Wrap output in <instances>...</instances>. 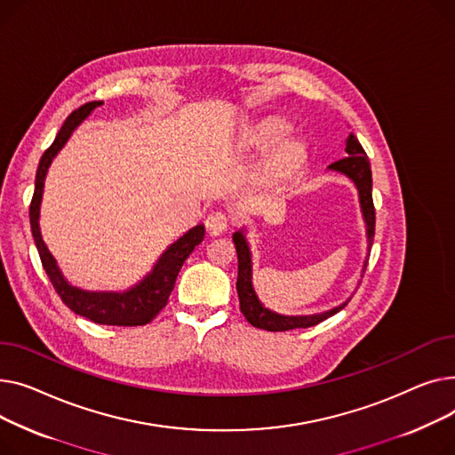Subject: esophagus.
I'll list each match as a JSON object with an SVG mask.
<instances>
[{"mask_svg":"<svg viewBox=\"0 0 455 455\" xmlns=\"http://www.w3.org/2000/svg\"><path fill=\"white\" fill-rule=\"evenodd\" d=\"M205 228L209 235H222L229 228V219L222 211H212L205 220Z\"/></svg>","mask_w":455,"mask_h":455,"instance_id":"esophagus-1","label":"esophagus"}]
</instances>
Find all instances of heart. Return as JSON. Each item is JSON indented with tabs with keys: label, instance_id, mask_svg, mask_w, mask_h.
<instances>
[{
	"label": "heart",
	"instance_id": "b5f03b06",
	"mask_svg": "<svg viewBox=\"0 0 455 455\" xmlns=\"http://www.w3.org/2000/svg\"><path fill=\"white\" fill-rule=\"evenodd\" d=\"M288 132L290 128L284 123H268L259 130L257 143L260 147H275L288 136ZM299 162H301V148L298 145H286L281 150H277L270 159L268 172L270 176L283 180L296 171Z\"/></svg>",
	"mask_w": 455,
	"mask_h": 455
}]
</instances>
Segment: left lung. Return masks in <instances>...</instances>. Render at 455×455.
<instances>
[{"label":"left lung","mask_w":455,"mask_h":455,"mask_svg":"<svg viewBox=\"0 0 455 455\" xmlns=\"http://www.w3.org/2000/svg\"><path fill=\"white\" fill-rule=\"evenodd\" d=\"M347 157L339 159V162H334L331 169L339 171L343 174L349 176L360 193V204L363 211V219L367 224V238H369V248L372 246V238H375V222H377V212H375V204H372V178H371V164L369 157L360 145L358 138L355 133H351L349 140H347ZM233 244L236 250L238 257V277H236V291H238V301H240V312L244 314L248 322L262 331H270V332H284L291 329H307L314 327L317 323L325 322L327 317L334 315L341 308H345L347 303L323 312V314H315V315H299V317H290V315H279L270 312L268 308H264L251 286V259H250V250L246 244V238L243 233H235L233 235ZM367 262L363 266V272L367 268Z\"/></svg>","instance_id":"left-lung-1"}]
</instances>
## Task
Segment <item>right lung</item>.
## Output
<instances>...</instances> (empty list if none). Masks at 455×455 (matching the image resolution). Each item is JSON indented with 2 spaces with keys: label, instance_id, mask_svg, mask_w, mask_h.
I'll return each mask as SVG.
<instances>
[{
  "label": "right lung",
  "instance_id": "add662e5",
  "mask_svg": "<svg viewBox=\"0 0 455 455\" xmlns=\"http://www.w3.org/2000/svg\"><path fill=\"white\" fill-rule=\"evenodd\" d=\"M102 102H86L80 106L78 110L68 116L66 123L62 124L60 132L57 133L55 141L44 152L38 169H36V181H35V195L29 205V219H31V231L35 236V244L38 248V255L42 260L44 270L59 293V298L64 301L68 308H71L75 314L92 319L93 323L99 325H117V327H141L150 323L152 319L162 312L171 298V291L174 290L176 277L181 270L183 262L193 253V250L202 243L205 236L204 226H196L187 231L181 238H178L174 244L162 255L154 266L152 274L136 288L124 293H108V291H84L78 290L64 281L60 275L57 262L52 255L47 251L40 228H38V211H40V200H42V189L47 167L51 165V159L57 156V152L64 147L71 132L76 128V124L83 123V119L95 110Z\"/></svg>",
  "mask_w": 455,
  "mask_h": 455
}]
</instances>
